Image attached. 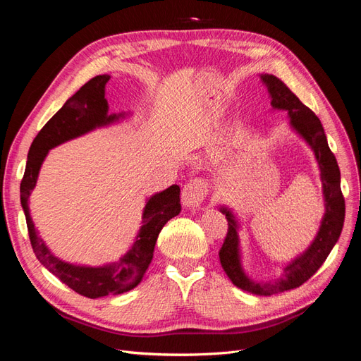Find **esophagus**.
Masks as SVG:
<instances>
[{
    "mask_svg": "<svg viewBox=\"0 0 361 361\" xmlns=\"http://www.w3.org/2000/svg\"><path fill=\"white\" fill-rule=\"evenodd\" d=\"M207 194V182L195 178L185 183L182 190V203L185 207H197L202 204Z\"/></svg>",
    "mask_w": 361,
    "mask_h": 361,
    "instance_id": "34e87169",
    "label": "esophagus"
}]
</instances>
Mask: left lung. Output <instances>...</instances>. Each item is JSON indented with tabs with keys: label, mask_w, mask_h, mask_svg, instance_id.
I'll list each match as a JSON object with an SVG mask.
<instances>
[{
	"label": "left lung",
	"mask_w": 361,
	"mask_h": 361,
	"mask_svg": "<svg viewBox=\"0 0 361 361\" xmlns=\"http://www.w3.org/2000/svg\"><path fill=\"white\" fill-rule=\"evenodd\" d=\"M260 78L268 87L272 108L288 111L292 129L297 130L314 152L321 170L325 202V214L321 221L319 232L313 239L310 247L297 259L289 262L283 268V274L279 279L271 281L253 280L245 274L241 264V251H239V224L231 209H227L224 206L220 209L223 214H226L228 223L227 235L220 250V262L227 277L239 289L268 297V295H276L300 288L304 281H307L321 268L342 233L345 221V199L341 190V170H338L336 157L330 150L329 143H326L321 120L277 76L265 73L260 75Z\"/></svg>",
	"instance_id": "obj_1"
}]
</instances>
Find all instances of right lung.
I'll use <instances>...</instances> for the list:
<instances>
[{
	"mask_svg": "<svg viewBox=\"0 0 361 361\" xmlns=\"http://www.w3.org/2000/svg\"><path fill=\"white\" fill-rule=\"evenodd\" d=\"M110 75H97L87 81L81 89L66 101L60 110L54 114L48 123L32 140L27 167L23 182H20V204L25 214L28 235L32 251L40 264L54 276L60 279L75 292L87 298H101L106 295H118L134 289L146 274L158 235L173 216L180 212V188L171 185L170 188L154 194L146 202L143 211V226L135 238V243L128 253L114 264L102 267L72 265L54 256L49 248L37 236L30 216L28 199L35 190L39 170L45 161L48 152L64 141H69L90 130L111 125L125 114H108V102L105 99V84Z\"/></svg>",
	"mask_w": 361,
	"mask_h": 361,
	"instance_id": "obj_1",
	"label": "right lung"
}]
</instances>
